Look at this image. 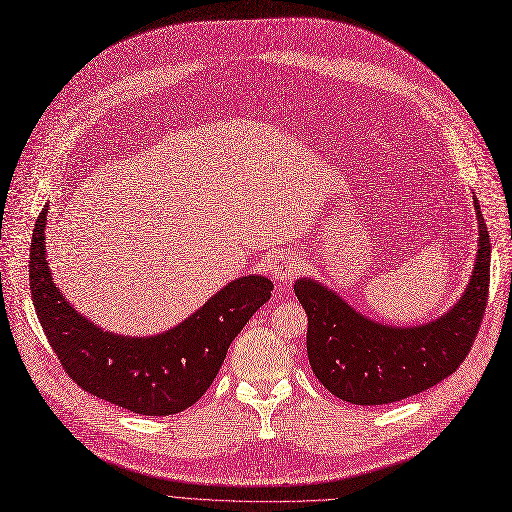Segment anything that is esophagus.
Returning <instances> with one entry per match:
<instances>
[{"instance_id": "1", "label": "esophagus", "mask_w": 512, "mask_h": 512, "mask_svg": "<svg viewBox=\"0 0 512 512\" xmlns=\"http://www.w3.org/2000/svg\"><path fill=\"white\" fill-rule=\"evenodd\" d=\"M267 270H270L274 280L284 282V280H290L294 274L299 272V263H297V257H294L292 253H276L270 259Z\"/></svg>"}]
</instances>
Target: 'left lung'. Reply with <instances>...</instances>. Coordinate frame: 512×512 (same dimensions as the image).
Returning <instances> with one entry per match:
<instances>
[{"instance_id":"8db88e82","label":"left lung","mask_w":512,"mask_h":512,"mask_svg":"<svg viewBox=\"0 0 512 512\" xmlns=\"http://www.w3.org/2000/svg\"><path fill=\"white\" fill-rule=\"evenodd\" d=\"M479 249L463 297L442 317L415 328L384 326L357 313L315 280L294 282L303 305L307 355L317 380L353 405H388L446 380L469 355L488 303L490 234L475 199Z\"/></svg>"}]
</instances>
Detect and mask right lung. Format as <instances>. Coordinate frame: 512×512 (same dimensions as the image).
Masks as SVG:
<instances>
[{"label":"right lung","mask_w":512,"mask_h":512,"mask_svg":"<svg viewBox=\"0 0 512 512\" xmlns=\"http://www.w3.org/2000/svg\"><path fill=\"white\" fill-rule=\"evenodd\" d=\"M47 207L31 242V294L39 324L64 371L85 392L139 415L180 413L207 392L228 346L253 313L270 301L274 284L263 276L232 280L166 334L118 336L74 311L53 284L45 259Z\"/></svg>","instance_id":"right-lung-1"}]
</instances>
